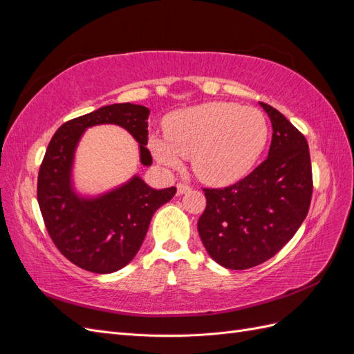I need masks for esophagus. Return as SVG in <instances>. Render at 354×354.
Listing matches in <instances>:
<instances>
[{"instance_id":"obj_1","label":"esophagus","mask_w":354,"mask_h":354,"mask_svg":"<svg viewBox=\"0 0 354 354\" xmlns=\"http://www.w3.org/2000/svg\"><path fill=\"white\" fill-rule=\"evenodd\" d=\"M190 190V186L186 185V183H177V194L178 195H183L186 194V192Z\"/></svg>"}]
</instances>
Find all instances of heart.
Returning a JSON list of instances; mask_svg holds the SVG:
<instances>
[{
	"instance_id": "heart-1",
	"label": "heart",
	"mask_w": 354,
	"mask_h": 354,
	"mask_svg": "<svg viewBox=\"0 0 354 354\" xmlns=\"http://www.w3.org/2000/svg\"><path fill=\"white\" fill-rule=\"evenodd\" d=\"M269 138V124L252 106L212 102L178 111L167 121V137L151 149L160 164L177 168L192 158L194 173L208 185L238 181L255 165Z\"/></svg>"
}]
</instances>
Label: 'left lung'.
Here are the masks:
<instances>
[{
	"mask_svg": "<svg viewBox=\"0 0 354 354\" xmlns=\"http://www.w3.org/2000/svg\"><path fill=\"white\" fill-rule=\"evenodd\" d=\"M273 134L269 156L227 187L203 189L207 207L198 232L214 261L232 270L259 266L279 252L304 221L313 194L306 137L260 102Z\"/></svg>",
	"mask_w": 354,
	"mask_h": 354,
	"instance_id": "left-lung-1",
	"label": "left lung"
}]
</instances>
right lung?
<instances>
[{"label":"right lung","instance_id":"1","mask_svg":"<svg viewBox=\"0 0 354 354\" xmlns=\"http://www.w3.org/2000/svg\"><path fill=\"white\" fill-rule=\"evenodd\" d=\"M145 106L115 103L63 124L53 136L38 173L37 198L47 232L75 266L93 273H113L130 263L145 241L155 211L176 195V187L152 189L134 176L99 196H80L72 186L75 151L90 127L120 125L140 147V162L152 165Z\"/></svg>","mask_w":354,"mask_h":354}]
</instances>
